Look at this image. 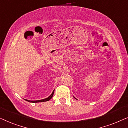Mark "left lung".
<instances>
[{
    "mask_svg": "<svg viewBox=\"0 0 128 128\" xmlns=\"http://www.w3.org/2000/svg\"><path fill=\"white\" fill-rule=\"evenodd\" d=\"M74 98H75V97H74Z\"/></svg>",
    "mask_w": 128,
    "mask_h": 128,
    "instance_id": "8db88e82",
    "label": "left lung"
}]
</instances>
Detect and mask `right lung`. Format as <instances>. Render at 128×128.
<instances>
[{
	"mask_svg": "<svg viewBox=\"0 0 128 128\" xmlns=\"http://www.w3.org/2000/svg\"><path fill=\"white\" fill-rule=\"evenodd\" d=\"M54 90L53 91H52V94H51L50 96H49L48 98H46L45 99H43V100H37V101H29V100H25L26 101H28V102H33V103H36V102H46V101H48L49 100H50L52 98V96H53V94H54Z\"/></svg>",
	"mask_w": 128,
	"mask_h": 128,
	"instance_id": "right-lung-1",
	"label": "right lung"
}]
</instances>
